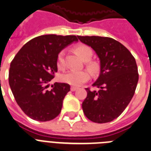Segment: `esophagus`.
I'll return each mask as SVG.
<instances>
[{
    "instance_id": "34e87169",
    "label": "esophagus",
    "mask_w": 151,
    "mask_h": 151,
    "mask_svg": "<svg viewBox=\"0 0 151 151\" xmlns=\"http://www.w3.org/2000/svg\"><path fill=\"white\" fill-rule=\"evenodd\" d=\"M78 90V87H70V91H75Z\"/></svg>"
}]
</instances>
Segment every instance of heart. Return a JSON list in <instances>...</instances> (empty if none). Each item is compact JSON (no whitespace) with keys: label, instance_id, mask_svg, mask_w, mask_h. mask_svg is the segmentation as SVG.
<instances>
[{"label":"heart","instance_id":"b5f03b06","mask_svg":"<svg viewBox=\"0 0 151 151\" xmlns=\"http://www.w3.org/2000/svg\"><path fill=\"white\" fill-rule=\"evenodd\" d=\"M76 50L78 51L80 56L83 60L87 61V67L91 70H95L97 69V65L94 63L92 62H88V60H91L93 55V50L90 47L87 45H79L76 47ZM64 54L65 51L64 50H60V53L58 55V60H57V64L58 67L60 69H64L65 67V60H64ZM90 73L87 70H69L66 72L64 74L61 75V81L66 83H68L72 86L81 85L82 83H85L90 79Z\"/></svg>","mask_w":151,"mask_h":151}]
</instances>
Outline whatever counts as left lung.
I'll return each mask as SVG.
<instances>
[{
    "label": "left lung",
    "mask_w": 151,
    "mask_h": 151,
    "mask_svg": "<svg viewBox=\"0 0 151 151\" xmlns=\"http://www.w3.org/2000/svg\"><path fill=\"white\" fill-rule=\"evenodd\" d=\"M82 43L96 52L100 59L99 78L93 83L98 91H87L82 103L85 116L98 124L117 118L129 104L138 82L135 58L127 48L111 37L78 36Z\"/></svg>",
    "instance_id": "1"
}]
</instances>
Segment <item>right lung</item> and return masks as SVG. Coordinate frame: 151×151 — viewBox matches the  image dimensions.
Segmentation results:
<instances>
[{
	"instance_id": "right-lung-1",
	"label": "right lung",
	"mask_w": 151,
	"mask_h": 151,
	"mask_svg": "<svg viewBox=\"0 0 151 151\" xmlns=\"http://www.w3.org/2000/svg\"><path fill=\"white\" fill-rule=\"evenodd\" d=\"M78 41L75 35H46L29 40L17 52L9 70V84L15 101L25 114L37 121L53 120L61 111L70 85L49 82L58 71V55Z\"/></svg>"
}]
</instances>
